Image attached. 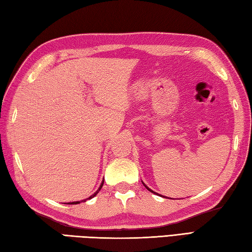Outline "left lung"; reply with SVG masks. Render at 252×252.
I'll return each instance as SVG.
<instances>
[{
	"label": "left lung",
	"instance_id": "obj_1",
	"mask_svg": "<svg viewBox=\"0 0 252 252\" xmlns=\"http://www.w3.org/2000/svg\"><path fill=\"white\" fill-rule=\"evenodd\" d=\"M142 184H143V183H142ZM143 185H145V184H143ZM145 187H146V188L148 189V190H149V191H151V192H153V193H157V192H155V191H153V190H151V189H150V188H148V187L146 186V185H145ZM157 194H158V193H157ZM161 197H162V196H161Z\"/></svg>",
	"mask_w": 252,
	"mask_h": 252
}]
</instances>
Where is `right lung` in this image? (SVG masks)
<instances>
[{"label": "right lung", "mask_w": 252, "mask_h": 252, "mask_svg": "<svg viewBox=\"0 0 252 252\" xmlns=\"http://www.w3.org/2000/svg\"><path fill=\"white\" fill-rule=\"evenodd\" d=\"M103 183H104V182H102V183H101V185H100V187H99V189H97V190H96V191H95V192H94V194H92V196H90V197H89L88 199H91V198H94V196H96V193H97V192H99V191L101 190V188H102V186H103ZM83 201H86V200H83ZM78 203H80V202H79V201H75V202H69L68 204H78Z\"/></svg>", "instance_id": "obj_1"}]
</instances>
